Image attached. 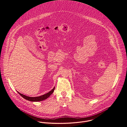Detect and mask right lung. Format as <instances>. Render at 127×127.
Listing matches in <instances>:
<instances>
[{
	"instance_id": "add662e5",
	"label": "right lung",
	"mask_w": 127,
	"mask_h": 127,
	"mask_svg": "<svg viewBox=\"0 0 127 127\" xmlns=\"http://www.w3.org/2000/svg\"><path fill=\"white\" fill-rule=\"evenodd\" d=\"M54 89H55V87H54L53 89L52 90H51L50 92L46 93V94H44V95H41L40 96H37V97H30V96H28L25 95H24L22 94H20V93L18 92H17L22 97H23L24 98L26 99V100H29L31 101H35V102L36 101L37 102V101H41L44 100L46 99L47 98H48L53 93L54 91Z\"/></svg>"
}]
</instances>
